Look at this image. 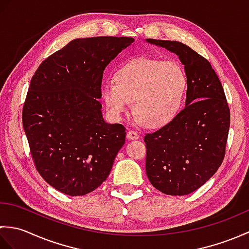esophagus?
<instances>
[{
    "instance_id": "esophagus-1",
    "label": "esophagus",
    "mask_w": 249,
    "mask_h": 249,
    "mask_svg": "<svg viewBox=\"0 0 249 249\" xmlns=\"http://www.w3.org/2000/svg\"><path fill=\"white\" fill-rule=\"evenodd\" d=\"M139 138V134L137 133V131H135V130H128L127 131V139H129V140H137Z\"/></svg>"
}]
</instances>
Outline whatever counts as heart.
Wrapping results in <instances>:
<instances>
[{"instance_id":"heart-1","label":"heart","mask_w":249,"mask_h":249,"mask_svg":"<svg viewBox=\"0 0 249 249\" xmlns=\"http://www.w3.org/2000/svg\"><path fill=\"white\" fill-rule=\"evenodd\" d=\"M186 88V73L178 63L139 57L119 68L114 81L105 83L103 97L113 118L120 119L133 102L142 123L160 127L177 115Z\"/></svg>"}]
</instances>
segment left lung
<instances>
[{
  "label": "left lung",
  "mask_w": 249,
  "mask_h": 249,
  "mask_svg": "<svg viewBox=\"0 0 249 249\" xmlns=\"http://www.w3.org/2000/svg\"><path fill=\"white\" fill-rule=\"evenodd\" d=\"M146 41L178 55L187 78L185 107L144 136L146 176L163 194L188 195L202 186L224 160L230 109L219 78L205 57L179 41Z\"/></svg>",
  "instance_id": "1"
}]
</instances>
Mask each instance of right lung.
Returning a JSON list of instances; mask_svg holds the SVG:
<instances>
[{
    "mask_svg": "<svg viewBox=\"0 0 249 249\" xmlns=\"http://www.w3.org/2000/svg\"><path fill=\"white\" fill-rule=\"evenodd\" d=\"M133 37L78 38L37 68L22 109V124L36 170L68 196L102 185L125 143L126 128L106 123L102 81L106 66Z\"/></svg>",
    "mask_w": 249,
    "mask_h": 249,
    "instance_id": "right-lung-1",
    "label": "right lung"
}]
</instances>
